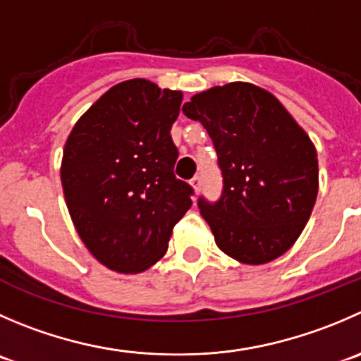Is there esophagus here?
I'll use <instances>...</instances> for the list:
<instances>
[{
  "instance_id": "obj_1",
  "label": "esophagus",
  "mask_w": 361,
  "mask_h": 361,
  "mask_svg": "<svg viewBox=\"0 0 361 361\" xmlns=\"http://www.w3.org/2000/svg\"><path fill=\"white\" fill-rule=\"evenodd\" d=\"M201 183H202V180H201V176H199V174H197V176H194V178H192V180H190V185H192V187H194L195 194H197V192L201 190Z\"/></svg>"
}]
</instances>
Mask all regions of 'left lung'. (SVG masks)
Here are the masks:
<instances>
[{
    "instance_id": "1",
    "label": "left lung",
    "mask_w": 361,
    "mask_h": 361,
    "mask_svg": "<svg viewBox=\"0 0 361 361\" xmlns=\"http://www.w3.org/2000/svg\"><path fill=\"white\" fill-rule=\"evenodd\" d=\"M212 137L222 171L219 201L199 197L216 245L243 264H264L293 247L319 188L317 153L307 132L262 87L229 82L183 106Z\"/></svg>"
}]
</instances>
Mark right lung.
<instances>
[{"mask_svg": "<svg viewBox=\"0 0 361 361\" xmlns=\"http://www.w3.org/2000/svg\"><path fill=\"white\" fill-rule=\"evenodd\" d=\"M181 92L130 79L104 93L65 142L61 185L86 248L118 274H139L167 250L192 206V187L174 176L171 127Z\"/></svg>", "mask_w": 361, "mask_h": 361, "instance_id": "right-lung-1", "label": "right lung"}]
</instances>
